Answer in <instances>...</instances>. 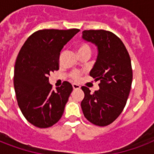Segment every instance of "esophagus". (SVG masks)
Returning <instances> with one entry per match:
<instances>
[{"label": "esophagus", "instance_id": "34e87169", "mask_svg": "<svg viewBox=\"0 0 154 154\" xmlns=\"http://www.w3.org/2000/svg\"><path fill=\"white\" fill-rule=\"evenodd\" d=\"M72 88H73V89H79L80 88H81V86H80L79 85L77 84H72Z\"/></svg>", "mask_w": 154, "mask_h": 154}]
</instances>
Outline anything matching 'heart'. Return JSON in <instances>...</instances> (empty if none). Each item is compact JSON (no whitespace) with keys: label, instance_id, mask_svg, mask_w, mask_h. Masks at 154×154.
<instances>
[{"label":"heart","instance_id":"obj_1","mask_svg":"<svg viewBox=\"0 0 154 154\" xmlns=\"http://www.w3.org/2000/svg\"><path fill=\"white\" fill-rule=\"evenodd\" d=\"M91 47L87 43L82 42V43H80L77 45V53H78L79 55H82V54H91ZM71 77H72V79L78 80L80 78V73L78 72L74 71V72H72L71 73Z\"/></svg>","mask_w":154,"mask_h":154}]
</instances>
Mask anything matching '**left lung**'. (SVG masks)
<instances>
[{
	"label": "left lung",
	"mask_w": 154,
	"mask_h": 154,
	"mask_svg": "<svg viewBox=\"0 0 154 154\" xmlns=\"http://www.w3.org/2000/svg\"><path fill=\"white\" fill-rule=\"evenodd\" d=\"M82 38L97 47V58L89 75L100 81V89L85 94L82 111L89 122L98 126L113 122L124 109L131 89L133 70L126 48L119 37L106 30H85Z\"/></svg>",
	"instance_id": "1"
}]
</instances>
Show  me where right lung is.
Masks as SVG:
<instances>
[{"label":"right lung","mask_w":154,"mask_h":154,"mask_svg":"<svg viewBox=\"0 0 154 154\" xmlns=\"http://www.w3.org/2000/svg\"><path fill=\"white\" fill-rule=\"evenodd\" d=\"M80 30L42 29L33 32L18 53L13 84L18 106L28 122L49 128L62 117L72 85L64 82L54 91L50 72L59 69L60 52Z\"/></svg>","instance_id":"add662e5"}]
</instances>
